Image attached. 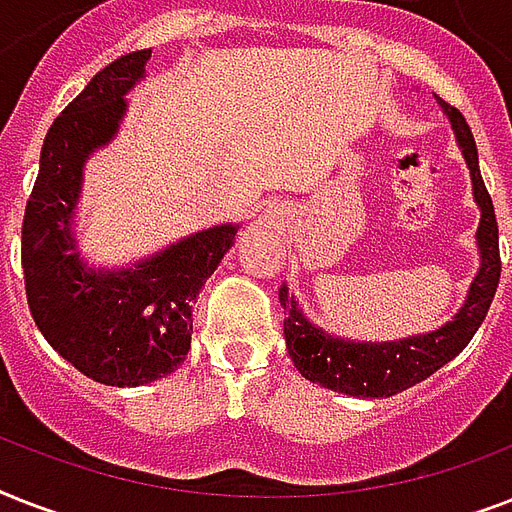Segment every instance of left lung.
<instances>
[{"label":"left lung","instance_id":"left-lung-1","mask_svg":"<svg viewBox=\"0 0 512 512\" xmlns=\"http://www.w3.org/2000/svg\"><path fill=\"white\" fill-rule=\"evenodd\" d=\"M438 106L449 116L462 156L468 162L473 196L481 207L478 223V249H481V268L470 284L468 300L454 316V321L444 324L428 335H414L396 342H353L342 337L327 335L324 329L305 319L300 305L289 287L279 289V300L284 305V337L287 350L305 380L319 382L324 388L348 393L358 398H388L401 390L412 388L417 382L428 380L446 361H452L481 327L489 313L497 284H500V228L494 217L492 196L486 191L484 177L478 170V148L473 140L465 116L446 100L436 95Z\"/></svg>","mask_w":512,"mask_h":512}]
</instances>
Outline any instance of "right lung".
<instances>
[{
  "label": "right lung",
  "mask_w": 512,
  "mask_h": 512,
  "mask_svg": "<svg viewBox=\"0 0 512 512\" xmlns=\"http://www.w3.org/2000/svg\"><path fill=\"white\" fill-rule=\"evenodd\" d=\"M151 50L116 58L52 122L26 204L20 260L36 327L68 364L103 385L135 388L172 374L191 348V308L233 247L239 225H215L132 268L92 271L76 252L74 209L84 162L111 143L124 95Z\"/></svg>",
  "instance_id": "1"
}]
</instances>
